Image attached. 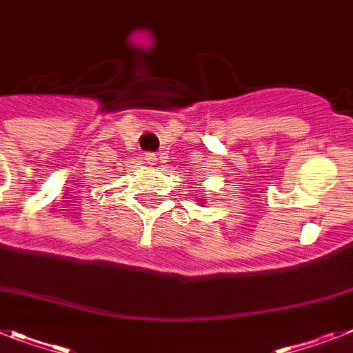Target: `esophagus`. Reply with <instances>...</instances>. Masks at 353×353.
<instances>
[{
  "instance_id": "obj_1",
  "label": "esophagus",
  "mask_w": 353,
  "mask_h": 353,
  "mask_svg": "<svg viewBox=\"0 0 353 353\" xmlns=\"http://www.w3.org/2000/svg\"><path fill=\"white\" fill-rule=\"evenodd\" d=\"M144 161H146L150 165H155L157 161H159V157H157L155 153H146V155H144Z\"/></svg>"
}]
</instances>
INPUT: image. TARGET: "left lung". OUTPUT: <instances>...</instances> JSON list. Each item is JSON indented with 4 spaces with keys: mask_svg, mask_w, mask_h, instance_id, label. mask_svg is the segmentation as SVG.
I'll list each match as a JSON object with an SVG mask.
<instances>
[{
    "mask_svg": "<svg viewBox=\"0 0 353 353\" xmlns=\"http://www.w3.org/2000/svg\"><path fill=\"white\" fill-rule=\"evenodd\" d=\"M198 201H200V203H205V200H203V198H200V200H198Z\"/></svg>",
    "mask_w": 353,
    "mask_h": 353,
    "instance_id": "obj_1",
    "label": "left lung"
}]
</instances>
